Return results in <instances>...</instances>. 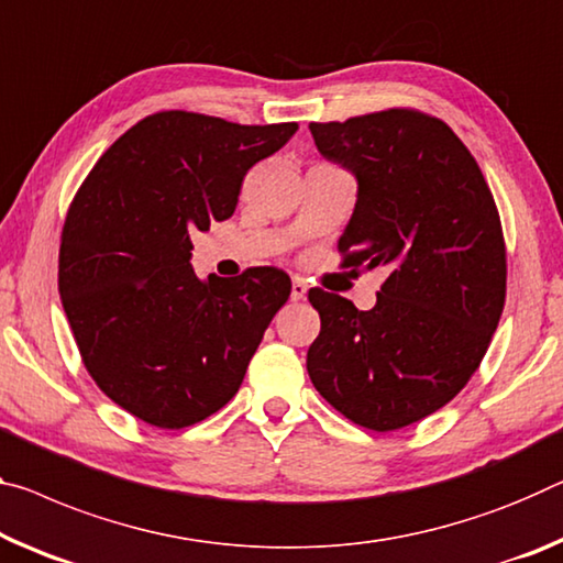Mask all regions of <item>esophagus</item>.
Masks as SVG:
<instances>
[{
	"label": "esophagus",
	"mask_w": 563,
	"mask_h": 563,
	"mask_svg": "<svg viewBox=\"0 0 563 563\" xmlns=\"http://www.w3.org/2000/svg\"><path fill=\"white\" fill-rule=\"evenodd\" d=\"M306 292H308V285H306V280H302V278H292L290 298H292V300H302V298H306Z\"/></svg>",
	"instance_id": "obj_1"
}]
</instances>
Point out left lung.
<instances>
[{"label":"left lung","instance_id":"8db88e82","mask_svg":"<svg viewBox=\"0 0 563 563\" xmlns=\"http://www.w3.org/2000/svg\"><path fill=\"white\" fill-rule=\"evenodd\" d=\"M310 135L358 180L341 265L388 275L371 310L308 292L320 313L308 376L347 421L396 431L456 398L484 361L506 300L501 218L474 155L439 118L394 107L310 122Z\"/></svg>","mask_w":563,"mask_h":563}]
</instances>
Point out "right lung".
I'll use <instances>...</instances> for the list:
<instances>
[{"instance_id":"add662e5","label":"right lung","mask_w":563,"mask_h":563,"mask_svg":"<svg viewBox=\"0 0 563 563\" xmlns=\"http://www.w3.org/2000/svg\"><path fill=\"white\" fill-rule=\"evenodd\" d=\"M296 130L155 112L97 159L69 205L62 306L89 376L140 421L187 428L225 406L288 300L278 267L198 278L190 235L233 216L247 169Z\"/></svg>"}]
</instances>
